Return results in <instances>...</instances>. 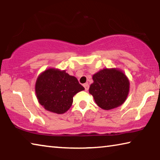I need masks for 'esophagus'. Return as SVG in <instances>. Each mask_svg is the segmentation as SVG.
I'll list each match as a JSON object with an SVG mask.
<instances>
[{
	"label": "esophagus",
	"mask_w": 160,
	"mask_h": 160,
	"mask_svg": "<svg viewBox=\"0 0 160 160\" xmlns=\"http://www.w3.org/2000/svg\"><path fill=\"white\" fill-rule=\"evenodd\" d=\"M83 86H84V88H85V90L86 91H88V90H89V88H90V86H89V85H88V83L84 84Z\"/></svg>",
	"instance_id": "34e87169"
}]
</instances>
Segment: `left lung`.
<instances>
[{"label":"left lung","mask_w":160,"mask_h":160,"mask_svg":"<svg viewBox=\"0 0 160 160\" xmlns=\"http://www.w3.org/2000/svg\"><path fill=\"white\" fill-rule=\"evenodd\" d=\"M89 92L98 106L110 110L123 104L128 97L130 82L126 75L116 68H104L92 76Z\"/></svg>","instance_id":"8db88e82"}]
</instances>
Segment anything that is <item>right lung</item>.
<instances>
[{
	"mask_svg": "<svg viewBox=\"0 0 160 160\" xmlns=\"http://www.w3.org/2000/svg\"><path fill=\"white\" fill-rule=\"evenodd\" d=\"M85 90L66 70L48 68L39 75L35 92L39 104L48 112L61 114L68 110L78 92Z\"/></svg>",
	"mask_w": 160,
	"mask_h": 160,
	"instance_id": "obj_1",
	"label": "right lung"
}]
</instances>
